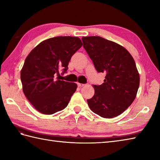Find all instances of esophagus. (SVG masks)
Wrapping results in <instances>:
<instances>
[{"label": "esophagus", "mask_w": 160, "mask_h": 160, "mask_svg": "<svg viewBox=\"0 0 160 160\" xmlns=\"http://www.w3.org/2000/svg\"><path fill=\"white\" fill-rule=\"evenodd\" d=\"M78 86L79 87H84V84H82V83H78Z\"/></svg>", "instance_id": "obj_1"}]
</instances>
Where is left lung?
I'll return each mask as SVG.
<instances>
[{
    "label": "left lung",
    "mask_w": 160,
    "mask_h": 160,
    "mask_svg": "<svg viewBox=\"0 0 160 160\" xmlns=\"http://www.w3.org/2000/svg\"><path fill=\"white\" fill-rule=\"evenodd\" d=\"M82 40L98 72L106 73L104 83L93 86L95 94L88 104L101 117H116L136 97L140 76L135 60L123 47L102 37H83Z\"/></svg>",
    "instance_id": "1"
}]
</instances>
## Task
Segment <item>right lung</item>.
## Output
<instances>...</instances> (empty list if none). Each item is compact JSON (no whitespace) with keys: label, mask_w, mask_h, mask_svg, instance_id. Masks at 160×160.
<instances>
[{"label":"right lung","mask_w":160,"mask_h":160,"mask_svg":"<svg viewBox=\"0 0 160 160\" xmlns=\"http://www.w3.org/2000/svg\"><path fill=\"white\" fill-rule=\"evenodd\" d=\"M82 45L78 37H54L40 42L26 58L20 72L23 93L40 113L52 115L69 104L77 84L59 80V69L67 73L71 57Z\"/></svg>","instance_id":"obj_1"}]
</instances>
